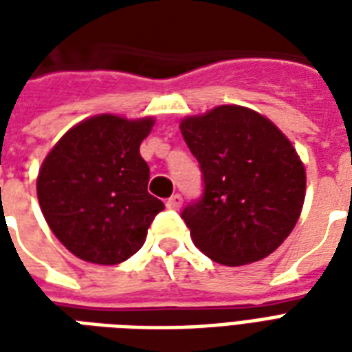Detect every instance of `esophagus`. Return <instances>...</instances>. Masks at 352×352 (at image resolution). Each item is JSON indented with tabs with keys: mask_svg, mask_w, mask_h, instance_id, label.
Instances as JSON below:
<instances>
[{
	"mask_svg": "<svg viewBox=\"0 0 352 352\" xmlns=\"http://www.w3.org/2000/svg\"><path fill=\"white\" fill-rule=\"evenodd\" d=\"M181 204H183V198L179 196V194H173L171 198L166 201V206H168V209H173V211H177L179 207H181Z\"/></svg>",
	"mask_w": 352,
	"mask_h": 352,
	"instance_id": "obj_1",
	"label": "esophagus"
}]
</instances>
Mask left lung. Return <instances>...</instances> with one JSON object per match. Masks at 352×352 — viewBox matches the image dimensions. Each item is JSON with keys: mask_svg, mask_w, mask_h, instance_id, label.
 I'll return each instance as SVG.
<instances>
[{"mask_svg": "<svg viewBox=\"0 0 352 352\" xmlns=\"http://www.w3.org/2000/svg\"><path fill=\"white\" fill-rule=\"evenodd\" d=\"M199 162L204 194L184 207L194 245L224 265L270 256L292 232L305 198V169L287 135L265 116L221 105L181 122Z\"/></svg>", "mask_w": 352, "mask_h": 352, "instance_id": "obj_1", "label": "left lung"}]
</instances>
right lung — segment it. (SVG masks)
<instances>
[{
  "instance_id": "obj_1",
  "label": "right lung",
  "mask_w": 352,
  "mask_h": 352,
  "mask_svg": "<svg viewBox=\"0 0 352 352\" xmlns=\"http://www.w3.org/2000/svg\"><path fill=\"white\" fill-rule=\"evenodd\" d=\"M154 118L98 115L52 146L37 177V198L52 234L77 258L113 265L143 247L164 209L146 192L148 166L139 154Z\"/></svg>"
}]
</instances>
